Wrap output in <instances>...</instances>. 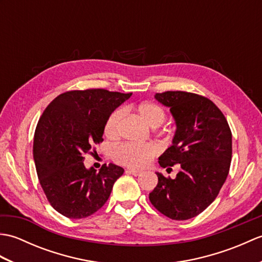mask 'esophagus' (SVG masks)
<instances>
[{"mask_svg":"<svg viewBox=\"0 0 262 262\" xmlns=\"http://www.w3.org/2000/svg\"><path fill=\"white\" fill-rule=\"evenodd\" d=\"M127 172L128 173H130V174H133V176H140L141 173H142V171H140V170H135V169H127Z\"/></svg>","mask_w":262,"mask_h":262,"instance_id":"esophagus-1","label":"esophagus"}]
</instances>
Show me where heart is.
<instances>
[{"mask_svg":"<svg viewBox=\"0 0 262 262\" xmlns=\"http://www.w3.org/2000/svg\"><path fill=\"white\" fill-rule=\"evenodd\" d=\"M137 115L149 127L157 128L163 124L165 119L164 110L154 102H142L136 108ZM124 110L118 109L109 116L104 125V134L110 140H116L120 135L121 121ZM157 154V147L153 144H122L116 147L114 158L119 163L132 168H143L147 165Z\"/></svg>","mask_w":262,"mask_h":262,"instance_id":"1","label":"heart"}]
</instances>
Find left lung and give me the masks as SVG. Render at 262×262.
<instances>
[{"instance_id":"8db88e82","label":"left lung","mask_w":262,"mask_h":262,"mask_svg":"<svg viewBox=\"0 0 262 262\" xmlns=\"http://www.w3.org/2000/svg\"><path fill=\"white\" fill-rule=\"evenodd\" d=\"M176 122L172 145L159 158L166 171L180 168L174 179L157 172L159 182L149 200L171 220L199 215L214 202L229 174L232 133L224 115L209 99L183 91L157 93Z\"/></svg>"}]
</instances>
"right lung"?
Returning <instances> with one entry per match:
<instances>
[{"instance_id":"right-lung-1","label":"right lung","mask_w":262,"mask_h":262,"mask_svg":"<svg viewBox=\"0 0 262 262\" xmlns=\"http://www.w3.org/2000/svg\"><path fill=\"white\" fill-rule=\"evenodd\" d=\"M130 97L103 89L69 91L42 113L33 138V160L42 190L59 214L84 219L108 200L124 169L110 163L97 172L85 168L83 161L103 141L109 116Z\"/></svg>"}]
</instances>
